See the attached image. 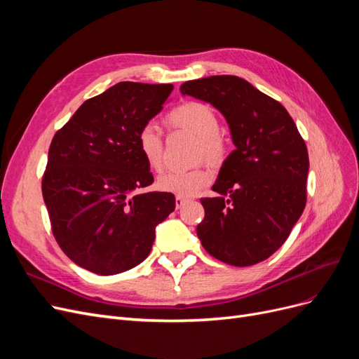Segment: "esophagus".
Segmentation results:
<instances>
[{"instance_id":"1","label":"esophagus","mask_w":359,"mask_h":359,"mask_svg":"<svg viewBox=\"0 0 359 359\" xmlns=\"http://www.w3.org/2000/svg\"><path fill=\"white\" fill-rule=\"evenodd\" d=\"M189 202V199L187 198H184V196H177L175 198V205H177V208H181V206H184Z\"/></svg>"}]
</instances>
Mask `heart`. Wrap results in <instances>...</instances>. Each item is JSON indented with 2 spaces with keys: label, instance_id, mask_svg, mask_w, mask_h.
<instances>
[{
  "label": "heart",
  "instance_id": "obj_1",
  "mask_svg": "<svg viewBox=\"0 0 359 359\" xmlns=\"http://www.w3.org/2000/svg\"><path fill=\"white\" fill-rule=\"evenodd\" d=\"M166 121L172 126L199 137L201 156L211 163H220L226 156V144L220 137V121L210 104L186 102L168 114ZM136 145L147 165L158 170L163 166V137L154 123H147L137 132ZM211 181V172L206 168L169 169L157 178L161 191L189 198L199 193Z\"/></svg>",
  "mask_w": 359,
  "mask_h": 359
}]
</instances>
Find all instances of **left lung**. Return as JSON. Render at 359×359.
Here are the masks:
<instances>
[{
  "mask_svg": "<svg viewBox=\"0 0 359 359\" xmlns=\"http://www.w3.org/2000/svg\"><path fill=\"white\" fill-rule=\"evenodd\" d=\"M180 90L217 107L235 145L212 186L219 196L201 199L199 240L227 265L262 262L285 244L306 208V142L283 104L238 76L189 81Z\"/></svg>",
  "mask_w": 359,
  "mask_h": 359,
  "instance_id": "obj_1",
  "label": "left lung"
}]
</instances>
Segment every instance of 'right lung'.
<instances>
[{"label": "right lung", "mask_w": 359, "mask_h": 359, "mask_svg": "<svg viewBox=\"0 0 359 359\" xmlns=\"http://www.w3.org/2000/svg\"><path fill=\"white\" fill-rule=\"evenodd\" d=\"M172 90L119 82L83 102L52 139L41 181L52 232L94 274H119L145 260L156 226L175 210L172 193L142 191L154 178L136 145Z\"/></svg>", "instance_id": "obj_1"}]
</instances>
